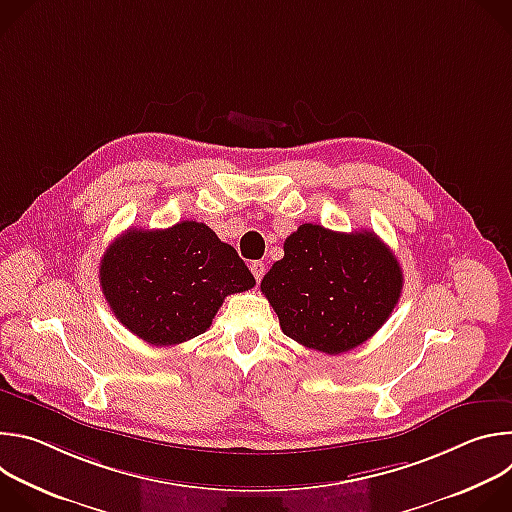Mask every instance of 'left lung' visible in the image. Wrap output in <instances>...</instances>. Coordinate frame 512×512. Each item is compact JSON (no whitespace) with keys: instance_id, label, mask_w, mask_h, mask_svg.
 <instances>
[{"instance_id":"obj_1","label":"left lung","mask_w":512,"mask_h":512,"mask_svg":"<svg viewBox=\"0 0 512 512\" xmlns=\"http://www.w3.org/2000/svg\"><path fill=\"white\" fill-rule=\"evenodd\" d=\"M99 279L115 318L154 346L204 334L227 296L255 285L239 253L198 221L129 229L105 251Z\"/></svg>"}]
</instances>
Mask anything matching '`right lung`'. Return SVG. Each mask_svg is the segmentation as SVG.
I'll use <instances>...</instances> for the list:
<instances>
[{"mask_svg":"<svg viewBox=\"0 0 512 512\" xmlns=\"http://www.w3.org/2000/svg\"><path fill=\"white\" fill-rule=\"evenodd\" d=\"M403 289L401 267L373 231L336 233L300 225L283 243L261 291L291 340L340 354L369 340Z\"/></svg>","mask_w":512,"mask_h":512,"instance_id":"add662e5","label":"right lung"}]
</instances>
